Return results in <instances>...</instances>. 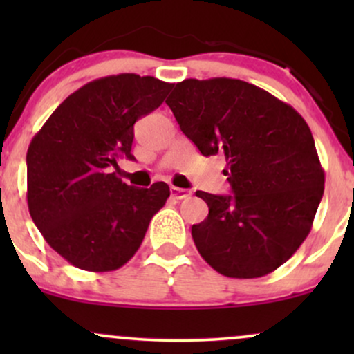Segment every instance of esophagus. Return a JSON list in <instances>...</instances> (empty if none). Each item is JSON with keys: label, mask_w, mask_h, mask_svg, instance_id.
<instances>
[{"label": "esophagus", "mask_w": 354, "mask_h": 354, "mask_svg": "<svg viewBox=\"0 0 354 354\" xmlns=\"http://www.w3.org/2000/svg\"><path fill=\"white\" fill-rule=\"evenodd\" d=\"M169 191H171V196L174 198V200H183V198H188L189 194H191L188 189L176 188V186H171V188H169Z\"/></svg>", "instance_id": "34e87169"}]
</instances>
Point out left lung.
<instances>
[{
    "instance_id": "left-lung-1",
    "label": "left lung",
    "mask_w": 354,
    "mask_h": 354,
    "mask_svg": "<svg viewBox=\"0 0 354 354\" xmlns=\"http://www.w3.org/2000/svg\"><path fill=\"white\" fill-rule=\"evenodd\" d=\"M166 104L203 156L225 154L231 194L196 191L209 213L191 226L205 261L228 278H259L301 246L324 191L310 126L241 80H185Z\"/></svg>"
}]
</instances>
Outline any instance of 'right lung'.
Wrapping results in <instances>:
<instances>
[{
  "label": "right lung",
  "mask_w": 354,
  "mask_h": 354,
  "mask_svg": "<svg viewBox=\"0 0 354 354\" xmlns=\"http://www.w3.org/2000/svg\"><path fill=\"white\" fill-rule=\"evenodd\" d=\"M171 84L133 73L106 76L68 96L31 140L28 208L56 253L84 271H115L143 243L169 186L133 188L116 176L131 154L133 126Z\"/></svg>",
  "instance_id": "right-lung-1"
}]
</instances>
